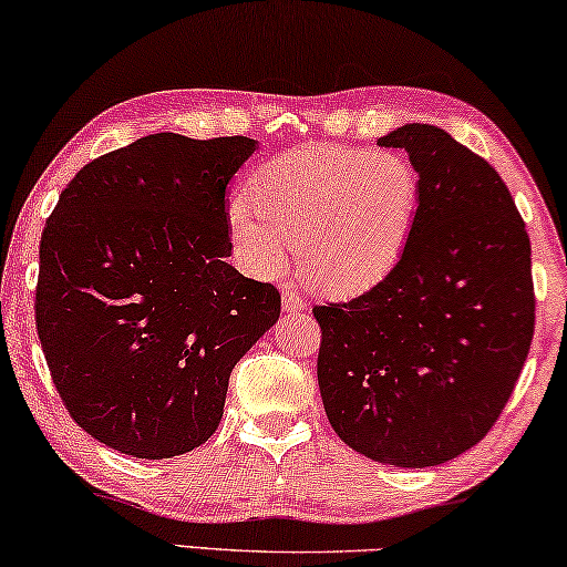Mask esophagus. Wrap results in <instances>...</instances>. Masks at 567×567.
I'll return each mask as SVG.
<instances>
[{"label": "esophagus", "instance_id": "1", "mask_svg": "<svg viewBox=\"0 0 567 567\" xmlns=\"http://www.w3.org/2000/svg\"><path fill=\"white\" fill-rule=\"evenodd\" d=\"M281 307H284L286 313L303 311V309H307V301H303V296L296 289H286L284 296H281Z\"/></svg>", "mask_w": 567, "mask_h": 567}]
</instances>
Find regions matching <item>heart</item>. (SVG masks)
Instances as JSON below:
<instances>
[{
    "label": "heart",
    "mask_w": 567,
    "mask_h": 567,
    "mask_svg": "<svg viewBox=\"0 0 567 567\" xmlns=\"http://www.w3.org/2000/svg\"><path fill=\"white\" fill-rule=\"evenodd\" d=\"M254 199L235 195L228 230L250 274L274 278L289 260L311 289L360 293L403 256L421 207V174L400 152L303 146L268 162Z\"/></svg>",
    "instance_id": "1"
}]
</instances>
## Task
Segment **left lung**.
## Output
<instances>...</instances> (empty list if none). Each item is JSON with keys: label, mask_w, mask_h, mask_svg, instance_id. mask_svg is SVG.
Wrapping results in <instances>:
<instances>
[{"label": "left lung", "mask_w": 567, "mask_h": 567, "mask_svg": "<svg viewBox=\"0 0 567 567\" xmlns=\"http://www.w3.org/2000/svg\"><path fill=\"white\" fill-rule=\"evenodd\" d=\"M421 174L403 256L374 289L313 307L317 378L347 446L380 464L425 468L489 433L535 332L533 248L489 162L439 126L378 138Z\"/></svg>", "instance_id": "8db88e82"}]
</instances>
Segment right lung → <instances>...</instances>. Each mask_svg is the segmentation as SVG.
<instances>
[{
	"label": "right lung",
	"mask_w": 567,
	"mask_h": 567,
	"mask_svg": "<svg viewBox=\"0 0 567 567\" xmlns=\"http://www.w3.org/2000/svg\"><path fill=\"white\" fill-rule=\"evenodd\" d=\"M258 142L152 134L75 174L40 243L34 321L60 400L136 458L197 449L281 313L228 264V185Z\"/></svg>",
	"instance_id": "1"
}]
</instances>
